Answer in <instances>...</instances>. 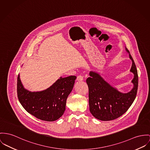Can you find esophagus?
Masks as SVG:
<instances>
[{
  "label": "esophagus",
  "instance_id": "34e87169",
  "mask_svg": "<svg viewBox=\"0 0 150 150\" xmlns=\"http://www.w3.org/2000/svg\"><path fill=\"white\" fill-rule=\"evenodd\" d=\"M83 80V76H81V75L78 76L77 77V78H76V81H82Z\"/></svg>",
  "mask_w": 150,
  "mask_h": 150
}]
</instances>
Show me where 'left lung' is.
<instances>
[{
  "label": "left lung",
  "instance_id": "8db88e82",
  "mask_svg": "<svg viewBox=\"0 0 150 150\" xmlns=\"http://www.w3.org/2000/svg\"><path fill=\"white\" fill-rule=\"evenodd\" d=\"M129 53V57L132 61L130 72L134 75L132 83L133 88L127 93L119 91L104 79L99 74L91 71L90 77L86 82L88 84L89 93L90 111L95 118L108 121L114 120L123 115L134 102L138 91V75L135 62Z\"/></svg>",
  "mask_w": 150,
  "mask_h": 150
}]
</instances>
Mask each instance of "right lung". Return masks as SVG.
Wrapping results in <instances>:
<instances>
[{
	"label": "right lung",
	"mask_w": 150,
	"mask_h": 150,
	"mask_svg": "<svg viewBox=\"0 0 150 150\" xmlns=\"http://www.w3.org/2000/svg\"><path fill=\"white\" fill-rule=\"evenodd\" d=\"M76 76L60 77L46 90L31 92L25 89L19 75L17 81L18 98L23 108L36 118L52 122L63 115L66 100L71 92Z\"/></svg>",
	"instance_id": "add662e5"
}]
</instances>
